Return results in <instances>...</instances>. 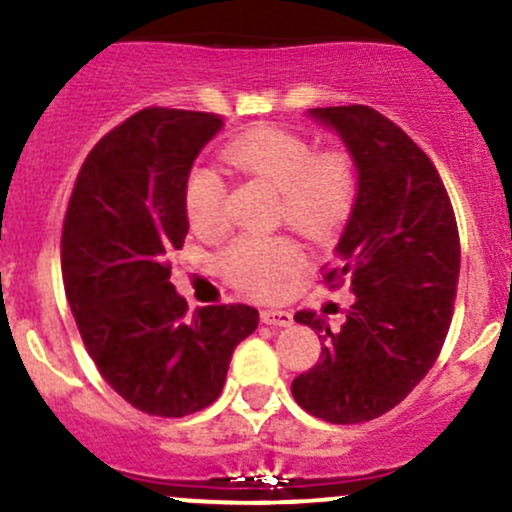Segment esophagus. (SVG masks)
Returning a JSON list of instances; mask_svg holds the SVG:
<instances>
[{"instance_id":"esophagus-1","label":"esophagus","mask_w":512,"mask_h":512,"mask_svg":"<svg viewBox=\"0 0 512 512\" xmlns=\"http://www.w3.org/2000/svg\"><path fill=\"white\" fill-rule=\"evenodd\" d=\"M261 322L271 324V327H290L293 324V315L285 310H263Z\"/></svg>"}]
</instances>
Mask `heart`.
I'll return each mask as SVG.
<instances>
[{
    "mask_svg": "<svg viewBox=\"0 0 512 512\" xmlns=\"http://www.w3.org/2000/svg\"><path fill=\"white\" fill-rule=\"evenodd\" d=\"M224 158L249 178L278 190V217L305 234L342 227L354 207L359 170L346 151H320L305 136L258 126L224 148ZM192 232L217 234L227 224V185L217 170H190L183 190ZM222 273L236 288L276 295L302 268V254L285 239H236L222 254Z\"/></svg>",
    "mask_w": 512,
    "mask_h": 512,
    "instance_id": "heart-1",
    "label": "heart"
}]
</instances>
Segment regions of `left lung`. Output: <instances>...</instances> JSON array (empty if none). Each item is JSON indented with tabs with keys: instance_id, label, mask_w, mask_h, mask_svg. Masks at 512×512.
<instances>
[{
	"instance_id": "left-lung-1",
	"label": "left lung",
	"mask_w": 512,
	"mask_h": 512,
	"mask_svg": "<svg viewBox=\"0 0 512 512\" xmlns=\"http://www.w3.org/2000/svg\"><path fill=\"white\" fill-rule=\"evenodd\" d=\"M334 131L359 170L354 207L327 283H349L339 329L298 312L322 342L293 381L307 412L337 425L373 420L427 376L449 332L459 283V232L437 168L400 126L364 104L307 109Z\"/></svg>"
}]
</instances>
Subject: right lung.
Listing matches in <instances>:
<instances>
[{"label":"right lung","mask_w":512,"mask_h":512,"mask_svg":"<svg viewBox=\"0 0 512 512\" xmlns=\"http://www.w3.org/2000/svg\"><path fill=\"white\" fill-rule=\"evenodd\" d=\"M217 114L141 109L90 151L63 224V285L87 354L136 410L183 417L219 398L236 344L258 327L249 305L188 315L170 283L190 222L192 163Z\"/></svg>","instance_id":"add662e5"}]
</instances>
